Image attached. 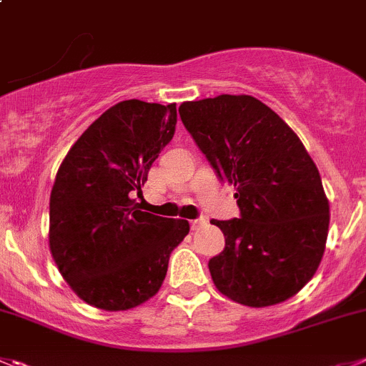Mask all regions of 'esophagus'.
Returning a JSON list of instances; mask_svg holds the SVG:
<instances>
[{
	"mask_svg": "<svg viewBox=\"0 0 366 366\" xmlns=\"http://www.w3.org/2000/svg\"><path fill=\"white\" fill-rule=\"evenodd\" d=\"M206 224V220H204V218H194V220H191L189 222V225H191V229H199V227H202V225Z\"/></svg>",
	"mask_w": 366,
	"mask_h": 366,
	"instance_id": "1",
	"label": "esophagus"
}]
</instances>
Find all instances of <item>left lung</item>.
Listing matches in <instances>:
<instances>
[{"label":"left lung","instance_id":"1","mask_svg":"<svg viewBox=\"0 0 366 366\" xmlns=\"http://www.w3.org/2000/svg\"><path fill=\"white\" fill-rule=\"evenodd\" d=\"M180 119L222 182L237 187L240 218L211 220L225 247L209 260L222 295L247 307L282 303L316 272L329 200L305 146L251 95L182 102Z\"/></svg>","mask_w":366,"mask_h":366}]
</instances>
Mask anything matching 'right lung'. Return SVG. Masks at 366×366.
I'll return each instance as SVG.
<instances>
[{"instance_id": "right-lung-1", "label": "right lung", "mask_w": 366, "mask_h": 366, "mask_svg": "<svg viewBox=\"0 0 366 366\" xmlns=\"http://www.w3.org/2000/svg\"><path fill=\"white\" fill-rule=\"evenodd\" d=\"M177 104L129 99L88 126L59 166L50 194V251L74 292L102 310L155 296L186 220L139 209L153 160L175 135Z\"/></svg>"}]
</instances>
